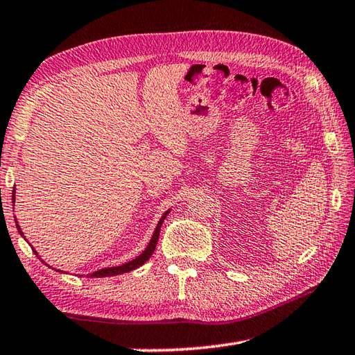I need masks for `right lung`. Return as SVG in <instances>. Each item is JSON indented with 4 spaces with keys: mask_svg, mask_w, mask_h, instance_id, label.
Instances as JSON below:
<instances>
[{
    "mask_svg": "<svg viewBox=\"0 0 355 355\" xmlns=\"http://www.w3.org/2000/svg\"><path fill=\"white\" fill-rule=\"evenodd\" d=\"M12 200H14V203H15V188H14V192H12ZM169 212H171V209H167V211L164 212V214L161 216L159 222H158V225H157V228H155V231H153V234H152V239H150V242L147 243V247L144 248V251H143V253H141L139 256H137V257H135V259L128 261V262H125V263H122V266L107 267V268L96 270V272H93V273H88V275H87V278H110V276L122 275V273H128V272H132V270H135V268H138V267L143 266L144 262L149 261V257L152 256V253H153V251H155V247H157V242H158V237H159L161 225H163L164 218H166V216H167V214H169ZM15 225H17L18 233H20V234L23 236V231H21V228H20V225H18L17 218H15ZM23 237H24V236H23ZM24 241H26V239H24ZM32 251H34V253L37 254L38 259H42V257L38 256V253H37L34 247H32ZM46 266H48V263H46ZM49 268H51V267H49ZM54 270H55V268H54ZM55 272L62 273V270H55Z\"/></svg>",
    "mask_w": 355,
    "mask_h": 355,
    "instance_id": "obj_1",
    "label": "right lung"
}]
</instances>
